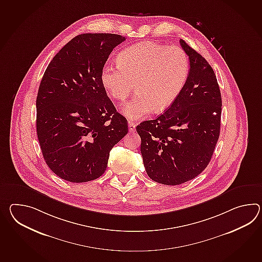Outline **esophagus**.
Listing matches in <instances>:
<instances>
[{
	"mask_svg": "<svg viewBox=\"0 0 262 262\" xmlns=\"http://www.w3.org/2000/svg\"><path fill=\"white\" fill-rule=\"evenodd\" d=\"M135 127H136L135 123L128 121V129H129V132H134L135 130Z\"/></svg>",
	"mask_w": 262,
	"mask_h": 262,
	"instance_id": "1",
	"label": "esophagus"
}]
</instances>
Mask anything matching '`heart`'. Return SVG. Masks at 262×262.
Returning a JSON list of instances; mask_svg holds the SVG:
<instances>
[{
	"label": "heart",
	"instance_id": "b5f03b06",
	"mask_svg": "<svg viewBox=\"0 0 262 262\" xmlns=\"http://www.w3.org/2000/svg\"><path fill=\"white\" fill-rule=\"evenodd\" d=\"M189 70L188 55L181 48L144 41L123 50L117 64H105L100 81L111 98L120 102L127 99L135 84L137 94L124 106L123 114L137 120L173 104Z\"/></svg>",
	"mask_w": 262,
	"mask_h": 262
}]
</instances>
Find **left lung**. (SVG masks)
Instances as JSON below:
<instances>
[{
    "label": "left lung",
    "mask_w": 262,
    "mask_h": 262,
    "mask_svg": "<svg viewBox=\"0 0 262 262\" xmlns=\"http://www.w3.org/2000/svg\"><path fill=\"white\" fill-rule=\"evenodd\" d=\"M190 70L179 97L156 119L140 123L141 154L146 174L164 185H180L208 166L220 135L221 92L203 56L180 40Z\"/></svg>",
    "instance_id": "obj_1"
}]
</instances>
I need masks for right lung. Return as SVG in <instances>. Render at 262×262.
I'll return each instance as SVG.
<instances>
[{
	"mask_svg": "<svg viewBox=\"0 0 262 262\" xmlns=\"http://www.w3.org/2000/svg\"><path fill=\"white\" fill-rule=\"evenodd\" d=\"M126 38L82 34L48 66L36 97V133L47 165L59 178L86 182L102 176L111 149L128 134L100 81L113 50Z\"/></svg>",
	"mask_w": 262,
	"mask_h": 262,
	"instance_id": "add662e5",
	"label": "right lung"
}]
</instances>
